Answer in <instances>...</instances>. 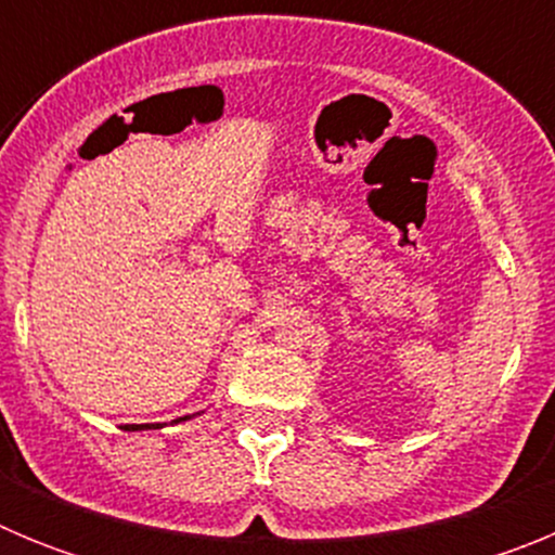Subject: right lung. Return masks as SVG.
<instances>
[{
  "mask_svg": "<svg viewBox=\"0 0 555 555\" xmlns=\"http://www.w3.org/2000/svg\"><path fill=\"white\" fill-rule=\"evenodd\" d=\"M183 420H189V416H180V420H175V423H183ZM144 428H160V425H125V430H144Z\"/></svg>",
  "mask_w": 555,
  "mask_h": 555,
  "instance_id": "right-lung-1",
  "label": "right lung"
}]
</instances>
